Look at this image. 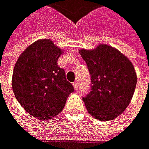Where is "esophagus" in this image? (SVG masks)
I'll use <instances>...</instances> for the list:
<instances>
[{"label": "esophagus", "mask_w": 149, "mask_h": 149, "mask_svg": "<svg viewBox=\"0 0 149 149\" xmlns=\"http://www.w3.org/2000/svg\"><path fill=\"white\" fill-rule=\"evenodd\" d=\"M73 86H74V89H75V90H78L79 89V84H78L77 81L73 83Z\"/></svg>", "instance_id": "1"}]
</instances>
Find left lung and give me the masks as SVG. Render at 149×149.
<instances>
[{
	"instance_id": "left-lung-1",
	"label": "left lung",
	"mask_w": 149,
	"mask_h": 149,
	"mask_svg": "<svg viewBox=\"0 0 149 149\" xmlns=\"http://www.w3.org/2000/svg\"><path fill=\"white\" fill-rule=\"evenodd\" d=\"M91 75V91L83 98L88 113L108 121L120 115L129 105L137 83L131 61L107 44L79 50Z\"/></svg>"
}]
</instances>
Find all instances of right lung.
I'll use <instances>...</instances> for the list:
<instances>
[{
    "instance_id": "add662e5",
    "label": "right lung",
    "mask_w": 149,
    "mask_h": 149,
    "mask_svg": "<svg viewBox=\"0 0 149 149\" xmlns=\"http://www.w3.org/2000/svg\"><path fill=\"white\" fill-rule=\"evenodd\" d=\"M63 50L49 39L29 45L17 59L12 88L20 105L33 117L49 120L63 109L72 85L56 62Z\"/></svg>"
}]
</instances>
